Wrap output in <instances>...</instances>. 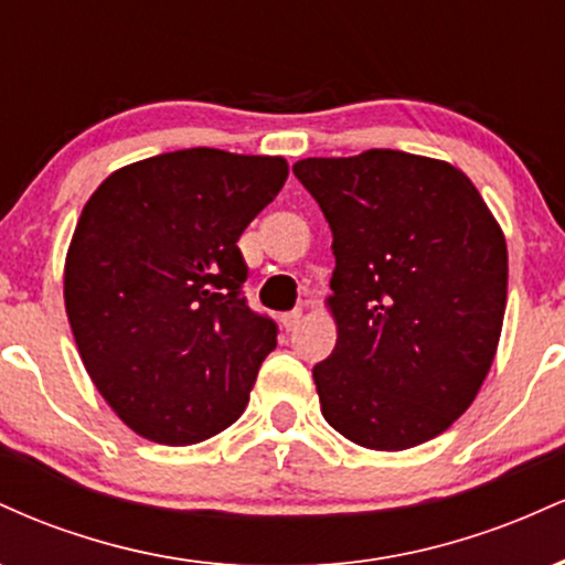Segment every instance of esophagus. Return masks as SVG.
I'll list each match as a JSON object with an SVG mask.
<instances>
[{"label":"esophagus","instance_id":"1","mask_svg":"<svg viewBox=\"0 0 565 565\" xmlns=\"http://www.w3.org/2000/svg\"><path fill=\"white\" fill-rule=\"evenodd\" d=\"M300 321H302V308L289 310V313L281 316V323H284V329H287V332H291V329L300 327Z\"/></svg>","mask_w":565,"mask_h":565}]
</instances>
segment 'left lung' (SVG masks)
Returning <instances> with one entry per match:
<instances>
[{"instance_id": "1", "label": "left lung", "mask_w": 565, "mask_h": 565, "mask_svg": "<svg viewBox=\"0 0 565 565\" xmlns=\"http://www.w3.org/2000/svg\"><path fill=\"white\" fill-rule=\"evenodd\" d=\"M332 228L337 345L321 414L374 451L449 430L481 391L508 305V244L449 161L372 148L291 167Z\"/></svg>"}]
</instances>
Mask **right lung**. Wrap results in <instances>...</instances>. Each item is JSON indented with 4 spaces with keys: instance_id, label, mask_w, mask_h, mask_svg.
Returning <instances> with one entry per match:
<instances>
[{
    "instance_id": "add662e5",
    "label": "right lung",
    "mask_w": 565,
    "mask_h": 565,
    "mask_svg": "<svg viewBox=\"0 0 565 565\" xmlns=\"http://www.w3.org/2000/svg\"><path fill=\"white\" fill-rule=\"evenodd\" d=\"M281 157L185 148L108 174L71 238L63 297L97 393L148 440L188 446L242 417L276 323L242 297L238 236Z\"/></svg>"
}]
</instances>
